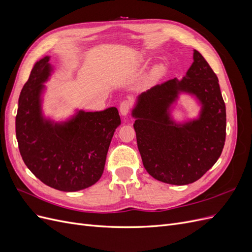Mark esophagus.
Listing matches in <instances>:
<instances>
[{
	"instance_id": "1",
	"label": "esophagus",
	"mask_w": 252,
	"mask_h": 252,
	"mask_svg": "<svg viewBox=\"0 0 252 252\" xmlns=\"http://www.w3.org/2000/svg\"><path fill=\"white\" fill-rule=\"evenodd\" d=\"M131 107H132V103L130 101L125 100V101L122 102L121 105H120V112H121L122 116H127L128 112L130 111Z\"/></svg>"
}]
</instances>
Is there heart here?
Masks as SVG:
<instances>
[{
    "instance_id": "obj_1",
    "label": "heart",
    "mask_w": 252,
    "mask_h": 252,
    "mask_svg": "<svg viewBox=\"0 0 252 252\" xmlns=\"http://www.w3.org/2000/svg\"><path fill=\"white\" fill-rule=\"evenodd\" d=\"M159 74H161V69H159V68H158V69H156V71H155V75H156V77H158Z\"/></svg>"
}]
</instances>
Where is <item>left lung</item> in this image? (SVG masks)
Returning <instances> with one entry per match:
<instances>
[{
	"instance_id": "1",
	"label": "left lung",
	"mask_w": 252,
	"mask_h": 252,
	"mask_svg": "<svg viewBox=\"0 0 252 252\" xmlns=\"http://www.w3.org/2000/svg\"><path fill=\"white\" fill-rule=\"evenodd\" d=\"M179 91L192 93L203 107L199 120L174 125L170 105ZM143 165L155 179L187 185L216 164L226 139V107L215 71L199 51L183 80H168L143 93L132 110Z\"/></svg>"
}]
</instances>
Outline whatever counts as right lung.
<instances>
[{
	"label": "right lung",
	"instance_id": "1",
	"mask_svg": "<svg viewBox=\"0 0 252 252\" xmlns=\"http://www.w3.org/2000/svg\"><path fill=\"white\" fill-rule=\"evenodd\" d=\"M49 57L36 62L23 86L16 117L21 157L45 185L61 191L85 189L102 177L119 111H79L65 124H51L41 113L42 83L50 73Z\"/></svg>",
	"mask_w": 252,
	"mask_h": 252
}]
</instances>
